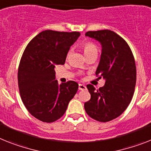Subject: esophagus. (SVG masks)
<instances>
[{
  "label": "esophagus",
  "mask_w": 151,
  "mask_h": 151,
  "mask_svg": "<svg viewBox=\"0 0 151 151\" xmlns=\"http://www.w3.org/2000/svg\"><path fill=\"white\" fill-rule=\"evenodd\" d=\"M86 89V86L81 84V83H79V90L80 91H83V90Z\"/></svg>",
  "instance_id": "obj_1"
}]
</instances>
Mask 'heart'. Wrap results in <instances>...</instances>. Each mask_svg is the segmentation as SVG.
<instances>
[{"label":"heart","instance_id":"1","mask_svg":"<svg viewBox=\"0 0 151 151\" xmlns=\"http://www.w3.org/2000/svg\"><path fill=\"white\" fill-rule=\"evenodd\" d=\"M83 53L86 55L91 54L92 53H97V48L95 46V44L91 42H86L83 45Z\"/></svg>","mask_w":151,"mask_h":151}]
</instances>
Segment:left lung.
<instances>
[{
	"label": "left lung",
	"instance_id": "8db88e82",
	"mask_svg": "<svg viewBox=\"0 0 151 151\" xmlns=\"http://www.w3.org/2000/svg\"><path fill=\"white\" fill-rule=\"evenodd\" d=\"M85 35L102 46L96 75L103 78L105 83L97 90L87 84L91 99L85 102L84 109L91 118L108 122L123 114L132 100L137 79L135 60L127 43L112 30L87 31Z\"/></svg>",
	"mask_w": 151,
	"mask_h": 151
}]
</instances>
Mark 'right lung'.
Instances as JSON below:
<instances>
[{"instance_id":"right-lung-1","label":"right lung","mask_w":151,"mask_h":151,"mask_svg":"<svg viewBox=\"0 0 151 151\" xmlns=\"http://www.w3.org/2000/svg\"><path fill=\"white\" fill-rule=\"evenodd\" d=\"M80 35L77 31L44 30L23 53L17 73L21 100L30 114L43 122L60 119L78 91V83L73 81L59 84L54 68L64 64L70 47Z\"/></svg>"}]
</instances>
